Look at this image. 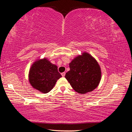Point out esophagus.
<instances>
[{
	"label": "esophagus",
	"mask_w": 132,
	"mask_h": 132,
	"mask_svg": "<svg viewBox=\"0 0 132 132\" xmlns=\"http://www.w3.org/2000/svg\"><path fill=\"white\" fill-rule=\"evenodd\" d=\"M65 72H63V73H61V75L62 76V77H64V76H65Z\"/></svg>",
	"instance_id": "esophagus-1"
}]
</instances>
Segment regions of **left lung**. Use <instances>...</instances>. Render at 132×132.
<instances>
[{"label": "left lung", "instance_id": "obj_1", "mask_svg": "<svg viewBox=\"0 0 132 132\" xmlns=\"http://www.w3.org/2000/svg\"><path fill=\"white\" fill-rule=\"evenodd\" d=\"M69 68L65 78L76 92L85 94L97 87L101 80V68L89 53L84 52L75 57L69 64Z\"/></svg>", "mask_w": 132, "mask_h": 132}]
</instances>
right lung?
<instances>
[{"instance_id":"1","label":"right lung","mask_w":132,"mask_h":132,"mask_svg":"<svg viewBox=\"0 0 132 132\" xmlns=\"http://www.w3.org/2000/svg\"><path fill=\"white\" fill-rule=\"evenodd\" d=\"M61 77L57 67L46 58L35 62L30 69L28 75L31 86L42 93L50 92Z\"/></svg>"}]
</instances>
